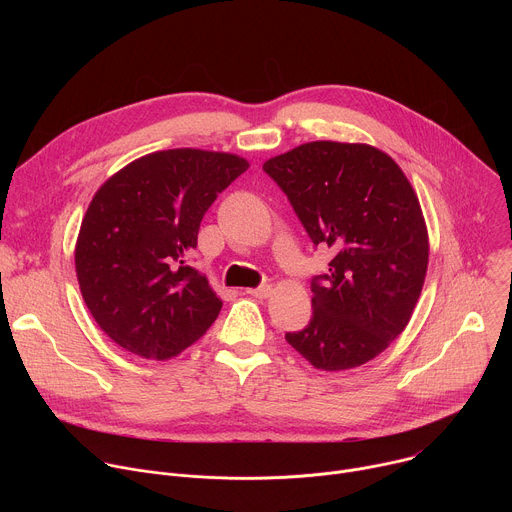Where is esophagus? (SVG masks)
<instances>
[{
    "label": "esophagus",
    "mask_w": 512,
    "mask_h": 512,
    "mask_svg": "<svg viewBox=\"0 0 512 512\" xmlns=\"http://www.w3.org/2000/svg\"><path fill=\"white\" fill-rule=\"evenodd\" d=\"M247 294L253 296V298H269L271 296V285L263 283L259 287H251V289H247Z\"/></svg>",
    "instance_id": "34e87169"
}]
</instances>
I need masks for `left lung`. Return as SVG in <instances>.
Listing matches in <instances>:
<instances>
[{
  "mask_svg": "<svg viewBox=\"0 0 512 512\" xmlns=\"http://www.w3.org/2000/svg\"><path fill=\"white\" fill-rule=\"evenodd\" d=\"M312 243L334 251L312 279V320L285 340L322 371L379 356L407 326L429 241L419 200L391 156L367 143L312 141L263 164Z\"/></svg>",
  "mask_w": 512,
  "mask_h": 512,
  "instance_id": "8db88e82",
  "label": "left lung"
}]
</instances>
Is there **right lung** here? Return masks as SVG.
Returning <instances> with one entry per match:
<instances>
[{"label": "right lung", "mask_w": 512, "mask_h": 512, "mask_svg": "<svg viewBox=\"0 0 512 512\" xmlns=\"http://www.w3.org/2000/svg\"><path fill=\"white\" fill-rule=\"evenodd\" d=\"M249 162L192 148L148 154L93 196L75 249L83 300L99 328L141 358L168 360L223 308L188 265L204 212Z\"/></svg>", "instance_id": "add662e5"}]
</instances>
